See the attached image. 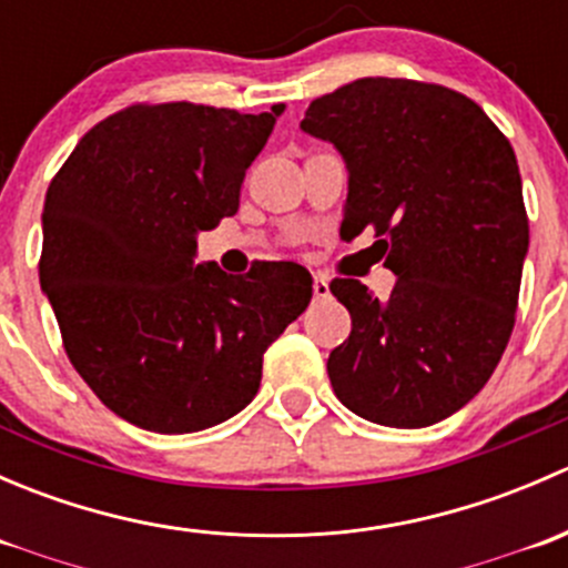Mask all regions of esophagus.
Here are the masks:
<instances>
[{
	"instance_id": "34e87169",
	"label": "esophagus",
	"mask_w": 568,
	"mask_h": 568,
	"mask_svg": "<svg viewBox=\"0 0 568 568\" xmlns=\"http://www.w3.org/2000/svg\"><path fill=\"white\" fill-rule=\"evenodd\" d=\"M313 296H316V300H326V296H329V283H326V277H321V274H316V280H313Z\"/></svg>"
}]
</instances>
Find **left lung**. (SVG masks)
<instances>
[{"label":"left lung","mask_w":568,"mask_h":568,"mask_svg":"<svg viewBox=\"0 0 568 568\" xmlns=\"http://www.w3.org/2000/svg\"><path fill=\"white\" fill-rule=\"evenodd\" d=\"M302 129L346 159L341 236L371 227L398 277L387 302L329 283L352 316L326 359L332 390L379 426L445 420L489 382L517 321L530 233L511 142L467 95L387 77L321 95Z\"/></svg>","instance_id":"obj_1"}]
</instances>
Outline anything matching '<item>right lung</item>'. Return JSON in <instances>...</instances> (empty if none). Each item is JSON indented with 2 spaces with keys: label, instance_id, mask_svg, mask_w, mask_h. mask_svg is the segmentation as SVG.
Masks as SVG:
<instances>
[{
  "label": "right lung",
  "instance_id": "add662e5",
  "mask_svg": "<svg viewBox=\"0 0 568 568\" xmlns=\"http://www.w3.org/2000/svg\"><path fill=\"white\" fill-rule=\"evenodd\" d=\"M283 109L131 104L95 123L51 178L40 288L73 368L134 426L189 434L242 412L263 352L311 302L296 263H257L244 277L194 263L197 233L239 211Z\"/></svg>",
  "mask_w": 568,
  "mask_h": 568
}]
</instances>
